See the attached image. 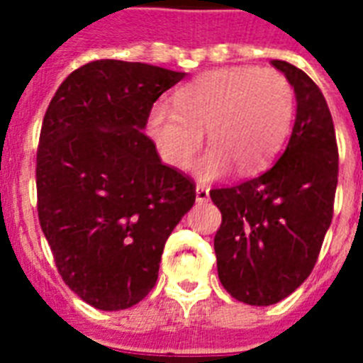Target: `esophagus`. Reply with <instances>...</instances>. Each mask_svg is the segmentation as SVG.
I'll return each instance as SVG.
<instances>
[{
    "label": "esophagus",
    "instance_id": "obj_1",
    "mask_svg": "<svg viewBox=\"0 0 363 363\" xmlns=\"http://www.w3.org/2000/svg\"><path fill=\"white\" fill-rule=\"evenodd\" d=\"M196 201H198V203L209 201V190L205 186H196Z\"/></svg>",
    "mask_w": 363,
    "mask_h": 363
}]
</instances>
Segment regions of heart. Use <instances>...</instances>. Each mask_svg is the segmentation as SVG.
<instances>
[{
  "instance_id": "heart-1",
  "label": "heart",
  "mask_w": 363,
  "mask_h": 363,
  "mask_svg": "<svg viewBox=\"0 0 363 363\" xmlns=\"http://www.w3.org/2000/svg\"><path fill=\"white\" fill-rule=\"evenodd\" d=\"M175 107L156 104L147 130L165 164H190L201 135L209 150L198 162L199 179L211 181L230 167L254 173L269 164L288 133L294 90L279 71L232 65L207 71L175 92Z\"/></svg>"
}]
</instances>
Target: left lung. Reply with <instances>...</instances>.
Wrapping results in <instances>:
<instances>
[{
	"label": "left lung",
	"instance_id": "left-lung-1",
	"mask_svg": "<svg viewBox=\"0 0 363 363\" xmlns=\"http://www.w3.org/2000/svg\"><path fill=\"white\" fill-rule=\"evenodd\" d=\"M294 86L298 111L282 156L256 179L211 190L222 224L215 235L222 286L247 305H273L315 267L332 224L339 154L332 113L313 79L273 60Z\"/></svg>",
	"mask_w": 363,
	"mask_h": 363
}]
</instances>
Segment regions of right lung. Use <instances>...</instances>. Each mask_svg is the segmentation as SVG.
Listing matches in <instances>:
<instances>
[{
    "label": "right lung",
    "instance_id": "1",
    "mask_svg": "<svg viewBox=\"0 0 363 363\" xmlns=\"http://www.w3.org/2000/svg\"><path fill=\"white\" fill-rule=\"evenodd\" d=\"M186 73L96 60L54 94L37 148V213L64 282L101 311L156 284L164 245L196 184L162 164L145 130L154 101Z\"/></svg>",
    "mask_w": 363,
    "mask_h": 363
}]
</instances>
